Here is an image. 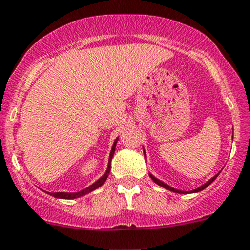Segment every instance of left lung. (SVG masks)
Instances as JSON below:
<instances>
[{
	"label": "left lung",
	"instance_id": "8db88e82",
	"mask_svg": "<svg viewBox=\"0 0 250 250\" xmlns=\"http://www.w3.org/2000/svg\"><path fill=\"white\" fill-rule=\"evenodd\" d=\"M144 155H145V151H144ZM219 173H220V172H219ZM219 173H217L216 176H214V177H212L211 179H209V181H208L207 183H204V184H203V186H200L199 188H197V189H194V190H190V192H184V190H178V189H174V188H172V187L167 186L166 183H164V182H161V181H160V179H157L156 177H154V176H152L151 173H149V174H150V178H151L152 181L155 182V183H156V184H159V186H161V187H164V188H166V189L171 190V192H174V193H179V194H187V193H197V192H200V190L205 189V188H207L208 186H210V184H211L212 182H214L215 179H216V177L219 176Z\"/></svg>",
	"mask_w": 250,
	"mask_h": 250
}]
</instances>
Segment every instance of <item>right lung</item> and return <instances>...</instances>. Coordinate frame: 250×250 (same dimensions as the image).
I'll return each mask as SVG.
<instances>
[{"instance_id": "1", "label": "right lung", "mask_w": 250, "mask_h": 250, "mask_svg": "<svg viewBox=\"0 0 250 250\" xmlns=\"http://www.w3.org/2000/svg\"><path fill=\"white\" fill-rule=\"evenodd\" d=\"M118 138L115 140V143H113L112 145V149H111V152H110V159H108V165H107V169H106L105 174H104L101 178H99L98 181L95 182V183H93L91 186H89L88 188H85V189L81 190V192H77V193H63V192H58V193H51V195L55 198H60V199H76V198H79V197H83V195L88 194V193L93 192V190H95L96 188H99V187L103 186L104 183H105V181L107 179L108 177V173H110L111 171V160H112V156L113 154H115V149H116V143H117Z\"/></svg>"}]
</instances>
